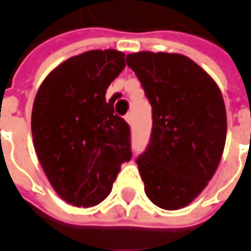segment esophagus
<instances>
[{
	"mask_svg": "<svg viewBox=\"0 0 251 251\" xmlns=\"http://www.w3.org/2000/svg\"><path fill=\"white\" fill-rule=\"evenodd\" d=\"M125 119H126V122H127V124L130 125V124L133 122V112H129V114H126Z\"/></svg>",
	"mask_w": 251,
	"mask_h": 251,
	"instance_id": "esophagus-1",
	"label": "esophagus"
}]
</instances>
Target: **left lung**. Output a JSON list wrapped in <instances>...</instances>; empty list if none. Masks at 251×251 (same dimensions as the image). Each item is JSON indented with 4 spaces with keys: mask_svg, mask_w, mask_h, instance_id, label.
<instances>
[{
    "mask_svg": "<svg viewBox=\"0 0 251 251\" xmlns=\"http://www.w3.org/2000/svg\"><path fill=\"white\" fill-rule=\"evenodd\" d=\"M151 104L152 127L137 165L147 197L179 210L215 174L226 140V111L217 83L190 58L142 51L126 56Z\"/></svg>",
    "mask_w": 251,
    "mask_h": 251,
    "instance_id": "obj_1",
    "label": "left lung"
}]
</instances>
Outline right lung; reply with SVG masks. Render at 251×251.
Returning a JSON list of instances; mask_svg holds the SVG:
<instances>
[{
    "instance_id": "right-lung-1",
    "label": "right lung",
    "mask_w": 251,
    "mask_h": 251,
    "mask_svg": "<svg viewBox=\"0 0 251 251\" xmlns=\"http://www.w3.org/2000/svg\"><path fill=\"white\" fill-rule=\"evenodd\" d=\"M125 54L93 50L62 62L41 83L31 111L40 164L62 200L93 207L111 193L121 164L132 158L130 127L105 100Z\"/></svg>"
}]
</instances>
